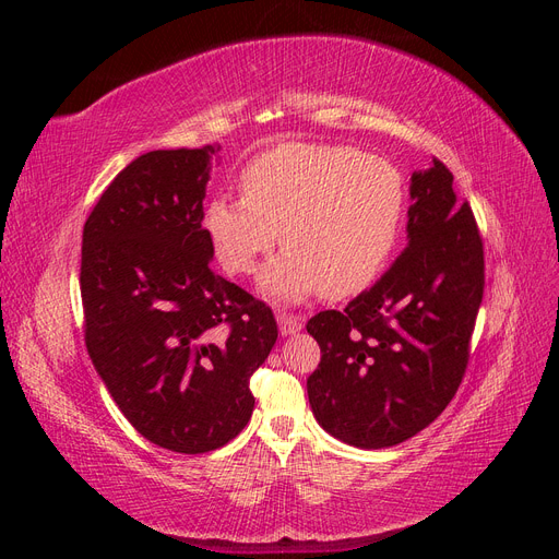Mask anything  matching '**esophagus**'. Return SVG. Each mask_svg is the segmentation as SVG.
Returning a JSON list of instances; mask_svg holds the SVG:
<instances>
[{
	"label": "esophagus",
	"mask_w": 559,
	"mask_h": 559,
	"mask_svg": "<svg viewBox=\"0 0 559 559\" xmlns=\"http://www.w3.org/2000/svg\"><path fill=\"white\" fill-rule=\"evenodd\" d=\"M277 324L282 335H296L302 329V319L294 314H277Z\"/></svg>",
	"instance_id": "esophagus-1"
}]
</instances>
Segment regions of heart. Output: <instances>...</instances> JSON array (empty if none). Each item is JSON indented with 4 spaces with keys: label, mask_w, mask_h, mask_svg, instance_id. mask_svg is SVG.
Instances as JSON below:
<instances>
[{
    "label": "heart",
    "mask_w": 559,
    "mask_h": 559,
    "mask_svg": "<svg viewBox=\"0 0 559 559\" xmlns=\"http://www.w3.org/2000/svg\"><path fill=\"white\" fill-rule=\"evenodd\" d=\"M242 193L214 198L202 224L230 275L253 273L282 228L286 249L259 280L270 300L359 294L380 277L399 245L403 179L394 165L359 148L277 144L245 167Z\"/></svg>",
    "instance_id": "obj_1"
}]
</instances>
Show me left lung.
<instances>
[{
	"label": "left lung",
	"mask_w": 559,
	"mask_h": 559,
	"mask_svg": "<svg viewBox=\"0 0 559 559\" xmlns=\"http://www.w3.org/2000/svg\"><path fill=\"white\" fill-rule=\"evenodd\" d=\"M408 247L349 306L308 321L321 361L308 378L317 421L337 441L392 448L445 411L468 364L483 300V240L452 173L411 177Z\"/></svg>",
	"instance_id": "left-lung-1"
}]
</instances>
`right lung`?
<instances>
[{"label":"right lung","mask_w":559,"mask_h":559,"mask_svg":"<svg viewBox=\"0 0 559 559\" xmlns=\"http://www.w3.org/2000/svg\"><path fill=\"white\" fill-rule=\"evenodd\" d=\"M218 148L134 158L83 226L93 366L146 441L183 454L222 448L247 427L249 378L277 341L273 310L210 263L202 200Z\"/></svg>","instance_id":"obj_1"}]
</instances>
